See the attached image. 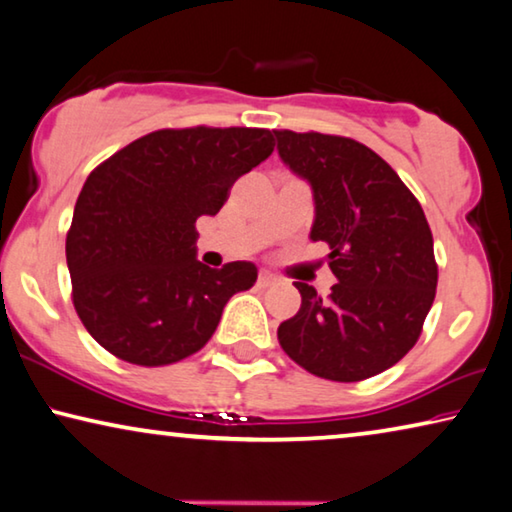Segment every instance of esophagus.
Instances as JSON below:
<instances>
[{
    "mask_svg": "<svg viewBox=\"0 0 512 512\" xmlns=\"http://www.w3.org/2000/svg\"><path fill=\"white\" fill-rule=\"evenodd\" d=\"M271 285H276V278L269 276V273H259V276H257V287L264 289V287H271Z\"/></svg>",
    "mask_w": 512,
    "mask_h": 512,
    "instance_id": "34e87169",
    "label": "esophagus"
}]
</instances>
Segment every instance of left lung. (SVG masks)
<instances>
[{"instance_id":"obj_1","label":"left lung","mask_w":512,"mask_h":512,"mask_svg":"<svg viewBox=\"0 0 512 512\" xmlns=\"http://www.w3.org/2000/svg\"><path fill=\"white\" fill-rule=\"evenodd\" d=\"M289 170L310 183V239L329 243V299L294 282L301 308L278 326L285 354L312 375L361 381L416 345L437 292L421 204L384 158L352 137L273 131Z\"/></svg>"}]
</instances>
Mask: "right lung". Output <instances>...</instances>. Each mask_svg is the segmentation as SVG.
Segmentation results:
<instances>
[{"mask_svg":"<svg viewBox=\"0 0 512 512\" xmlns=\"http://www.w3.org/2000/svg\"><path fill=\"white\" fill-rule=\"evenodd\" d=\"M266 128H163L89 174L66 234L73 305L121 361L158 368L200 352L225 303L255 285L253 262H197L200 216L271 156Z\"/></svg>","mask_w":512,"mask_h":512,"instance_id":"1","label":"right lung"}]
</instances>
